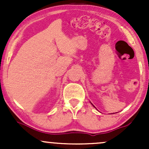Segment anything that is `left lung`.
<instances>
[{"label":"left lung","instance_id":"obj_1","mask_svg":"<svg viewBox=\"0 0 149 149\" xmlns=\"http://www.w3.org/2000/svg\"><path fill=\"white\" fill-rule=\"evenodd\" d=\"M92 105H93V104H92ZM93 106H94V105H93Z\"/></svg>","mask_w":149,"mask_h":149}]
</instances>
